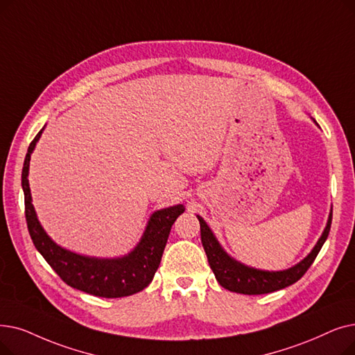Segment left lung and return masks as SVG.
Instances as JSON below:
<instances>
[{
  "label": "left lung",
  "instance_id": "8db88e82",
  "mask_svg": "<svg viewBox=\"0 0 355 355\" xmlns=\"http://www.w3.org/2000/svg\"><path fill=\"white\" fill-rule=\"evenodd\" d=\"M197 219L200 222V235H202V243L209 259V266L213 270L216 280L219 282V284L226 290L241 293V295H266V293L282 290L287 286H291L293 283H296L309 270L315 258L318 257L322 245L325 243L329 235L332 213L329 214L327 227L323 230V234L315 245L312 252L303 261H300L297 266L284 271H263L242 266L222 250V246L219 245L218 239L214 238L206 222L200 216H197Z\"/></svg>",
  "mask_w": 355,
  "mask_h": 355
}]
</instances>
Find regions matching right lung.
<instances>
[{
  "label": "right lung",
  "instance_id": "obj_1",
  "mask_svg": "<svg viewBox=\"0 0 355 355\" xmlns=\"http://www.w3.org/2000/svg\"><path fill=\"white\" fill-rule=\"evenodd\" d=\"M42 132L43 129L36 135L27 149L21 173L26 222L36 250L62 282L76 290L88 293V295L113 299L130 296L144 290L152 282L159 267L171 226L184 211V206L178 205L153 213L141 242L126 257L100 259L83 257L60 248L46 235L36 218L27 180L30 155H32Z\"/></svg>",
  "mask_w": 355,
  "mask_h": 355
}]
</instances>
